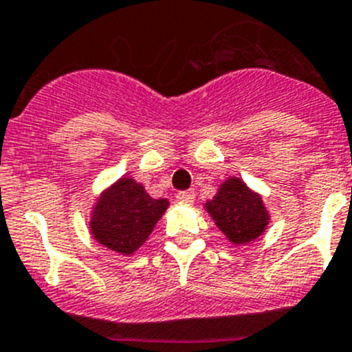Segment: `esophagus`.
I'll use <instances>...</instances> for the list:
<instances>
[{
	"instance_id": "esophagus-1",
	"label": "esophagus",
	"mask_w": 352,
	"mask_h": 352,
	"mask_svg": "<svg viewBox=\"0 0 352 352\" xmlns=\"http://www.w3.org/2000/svg\"><path fill=\"white\" fill-rule=\"evenodd\" d=\"M176 199L183 204H192L193 200H195V192H193V190H185V192H179L178 195H176Z\"/></svg>"
}]
</instances>
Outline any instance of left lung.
<instances>
[{
  "instance_id": "1",
  "label": "left lung",
  "mask_w": 352,
  "mask_h": 352,
  "mask_svg": "<svg viewBox=\"0 0 352 352\" xmlns=\"http://www.w3.org/2000/svg\"><path fill=\"white\" fill-rule=\"evenodd\" d=\"M204 207L233 245L254 242L270 224V212L263 197L236 176L221 183L216 195L207 200Z\"/></svg>"
}]
</instances>
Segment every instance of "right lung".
I'll list each match as a JSON object with an SVG mask.
<instances>
[{
  "mask_svg": "<svg viewBox=\"0 0 352 352\" xmlns=\"http://www.w3.org/2000/svg\"><path fill=\"white\" fill-rule=\"evenodd\" d=\"M169 207L167 199H152L142 183L122 176L103 190L93 206L89 232L107 249L133 256Z\"/></svg>",
  "mask_w": 352,
  "mask_h": 352,
  "instance_id": "right-lung-1",
  "label": "right lung"
}]
</instances>
